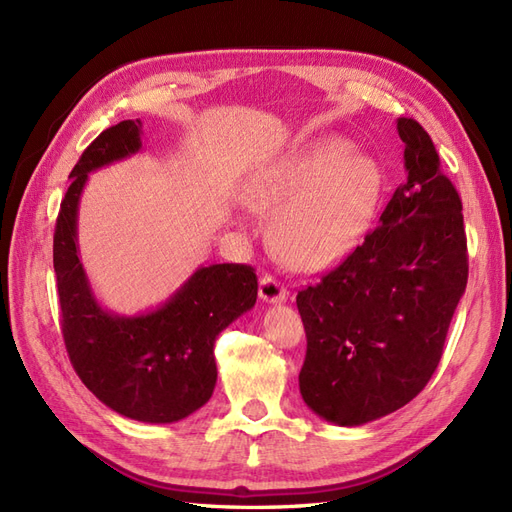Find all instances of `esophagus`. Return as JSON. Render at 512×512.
<instances>
[{
	"label": "esophagus",
	"mask_w": 512,
	"mask_h": 512,
	"mask_svg": "<svg viewBox=\"0 0 512 512\" xmlns=\"http://www.w3.org/2000/svg\"><path fill=\"white\" fill-rule=\"evenodd\" d=\"M288 297H290V292L280 280H275V277H271V275L262 277L260 280V299L262 301L277 305V303H286Z\"/></svg>",
	"instance_id": "34e87169"
}]
</instances>
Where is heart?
Returning a JSON list of instances; mask_svg holds the SVG:
<instances>
[{"label":"heart","instance_id":"obj_1","mask_svg":"<svg viewBox=\"0 0 512 512\" xmlns=\"http://www.w3.org/2000/svg\"><path fill=\"white\" fill-rule=\"evenodd\" d=\"M374 158L352 153L344 138H320L275 164L250 188V205L275 213L271 243L290 267L320 271L350 256L380 205Z\"/></svg>","mask_w":512,"mask_h":512}]
</instances>
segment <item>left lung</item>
<instances>
[{
  "instance_id": "obj_1",
  "label": "left lung",
  "mask_w": 512,
  "mask_h": 512,
  "mask_svg": "<svg viewBox=\"0 0 512 512\" xmlns=\"http://www.w3.org/2000/svg\"><path fill=\"white\" fill-rule=\"evenodd\" d=\"M397 132L408 181L365 243L297 294L307 335L301 397L342 427L376 421L425 389L468 284L459 194L429 134L406 117Z\"/></svg>"
}]
</instances>
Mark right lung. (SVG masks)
Listing matches in <instances>:
<instances>
[{
  "label": "right lung",
  "mask_w": 512,
  "mask_h": 512,
  "mask_svg": "<svg viewBox=\"0 0 512 512\" xmlns=\"http://www.w3.org/2000/svg\"><path fill=\"white\" fill-rule=\"evenodd\" d=\"M143 121L104 130L70 173L53 237L61 331L76 374L104 406L141 423H177L213 395V344L250 312L258 277L247 265H200L170 297L141 314H115L91 290L79 252V203L89 173L136 156Z\"/></svg>",
  "instance_id": "add662e5"
}]
</instances>
